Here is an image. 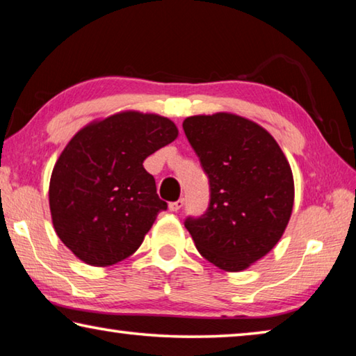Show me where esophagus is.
<instances>
[{
    "instance_id": "esophagus-1",
    "label": "esophagus",
    "mask_w": 356,
    "mask_h": 356,
    "mask_svg": "<svg viewBox=\"0 0 356 356\" xmlns=\"http://www.w3.org/2000/svg\"><path fill=\"white\" fill-rule=\"evenodd\" d=\"M182 206H184V201L182 200H179V201H174V202H170V210L171 212H177V210H180L182 209Z\"/></svg>"
}]
</instances>
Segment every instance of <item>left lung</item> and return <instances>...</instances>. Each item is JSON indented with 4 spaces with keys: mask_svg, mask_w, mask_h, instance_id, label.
Wrapping results in <instances>:
<instances>
[{
    "mask_svg": "<svg viewBox=\"0 0 356 356\" xmlns=\"http://www.w3.org/2000/svg\"><path fill=\"white\" fill-rule=\"evenodd\" d=\"M184 131L209 176L210 204L186 218L197 251L225 272H242L275 248L293 207V176L278 143L232 113L197 114Z\"/></svg>",
    "mask_w": 356,
    "mask_h": 356,
    "instance_id": "8db88e82",
    "label": "left lung"
}]
</instances>
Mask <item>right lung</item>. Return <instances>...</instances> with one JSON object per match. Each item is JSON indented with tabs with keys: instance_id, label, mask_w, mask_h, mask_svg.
I'll list each match as a JSON object with an SVG mask.
<instances>
[{
	"instance_id": "right-lung-1",
	"label": "right lung",
	"mask_w": 356,
	"mask_h": 356,
	"mask_svg": "<svg viewBox=\"0 0 356 356\" xmlns=\"http://www.w3.org/2000/svg\"><path fill=\"white\" fill-rule=\"evenodd\" d=\"M179 135L171 119L120 111L78 130L53 168L48 202L61 242L84 264L134 254L166 202L143 161Z\"/></svg>"
}]
</instances>
